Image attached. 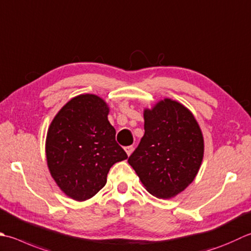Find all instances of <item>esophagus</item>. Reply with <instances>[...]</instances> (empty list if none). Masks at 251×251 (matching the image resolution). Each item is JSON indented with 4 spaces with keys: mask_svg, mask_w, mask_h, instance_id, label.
<instances>
[{
    "mask_svg": "<svg viewBox=\"0 0 251 251\" xmlns=\"http://www.w3.org/2000/svg\"><path fill=\"white\" fill-rule=\"evenodd\" d=\"M132 150H134V147L132 146H128V147H125V151H126V153H127V155H130L131 154V152H132Z\"/></svg>",
    "mask_w": 251,
    "mask_h": 251,
    "instance_id": "1",
    "label": "esophagus"
}]
</instances>
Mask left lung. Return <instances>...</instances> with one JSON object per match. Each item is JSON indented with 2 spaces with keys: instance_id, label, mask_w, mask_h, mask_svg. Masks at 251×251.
I'll return each instance as SVG.
<instances>
[{
  "instance_id": "left-lung-1",
  "label": "left lung",
  "mask_w": 251,
  "mask_h": 251,
  "mask_svg": "<svg viewBox=\"0 0 251 251\" xmlns=\"http://www.w3.org/2000/svg\"><path fill=\"white\" fill-rule=\"evenodd\" d=\"M145 135L128 163L147 191L170 199L193 183L203 159V136L187 107L164 99L145 109Z\"/></svg>"
}]
</instances>
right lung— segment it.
<instances>
[{
    "instance_id": "add662e5",
    "label": "right lung",
    "mask_w": 251,
    "mask_h": 251,
    "mask_svg": "<svg viewBox=\"0 0 251 251\" xmlns=\"http://www.w3.org/2000/svg\"><path fill=\"white\" fill-rule=\"evenodd\" d=\"M106 102L96 95L73 98L54 117L46 140L47 163L68 197L85 201L106 184L113 164L127 159L115 140Z\"/></svg>"
}]
</instances>
